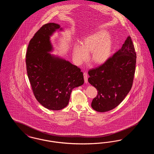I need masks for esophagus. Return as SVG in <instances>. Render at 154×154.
<instances>
[{
    "mask_svg": "<svg viewBox=\"0 0 154 154\" xmlns=\"http://www.w3.org/2000/svg\"><path fill=\"white\" fill-rule=\"evenodd\" d=\"M84 78L85 82L87 83L88 82V75H87V73L85 72L84 73Z\"/></svg>",
    "mask_w": 154,
    "mask_h": 154,
    "instance_id": "34e87169",
    "label": "esophagus"
}]
</instances>
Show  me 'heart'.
<instances>
[{
	"mask_svg": "<svg viewBox=\"0 0 154 154\" xmlns=\"http://www.w3.org/2000/svg\"><path fill=\"white\" fill-rule=\"evenodd\" d=\"M112 39L105 30H100L85 37L81 42V46L76 44L73 48L74 62L80 65L90 53L89 60L94 65H100L110 58L112 52Z\"/></svg>",
	"mask_w": 154,
	"mask_h": 154,
	"instance_id": "heart-1",
	"label": "heart"
}]
</instances>
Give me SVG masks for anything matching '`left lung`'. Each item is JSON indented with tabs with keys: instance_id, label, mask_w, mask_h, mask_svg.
Instances as JSON below:
<instances>
[{
	"instance_id": "obj_1",
	"label": "left lung",
	"mask_w": 154,
	"mask_h": 154,
	"mask_svg": "<svg viewBox=\"0 0 154 154\" xmlns=\"http://www.w3.org/2000/svg\"><path fill=\"white\" fill-rule=\"evenodd\" d=\"M136 54L131 37H127L121 49L95 69L89 70L88 82L97 91L91 103L94 110L106 112L123 101L132 88Z\"/></svg>"
}]
</instances>
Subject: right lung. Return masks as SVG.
<instances>
[{
  "instance_id": "right-lung-1",
  "label": "right lung",
  "mask_w": 154,
  "mask_h": 154,
  "mask_svg": "<svg viewBox=\"0 0 154 154\" xmlns=\"http://www.w3.org/2000/svg\"><path fill=\"white\" fill-rule=\"evenodd\" d=\"M62 30L55 23L44 25L30 40L26 54L28 79L37 100L47 109L59 110L66 107L72 89L82 85L81 69L69 61L51 55L50 36Z\"/></svg>"
}]
</instances>
